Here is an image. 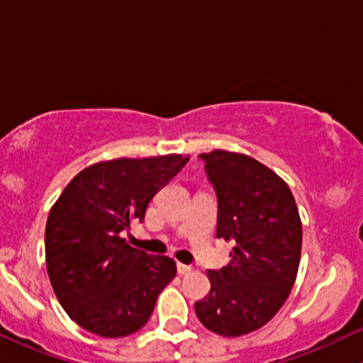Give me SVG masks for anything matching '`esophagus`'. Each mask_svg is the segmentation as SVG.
<instances>
[{"mask_svg":"<svg viewBox=\"0 0 363 363\" xmlns=\"http://www.w3.org/2000/svg\"><path fill=\"white\" fill-rule=\"evenodd\" d=\"M177 272H179V274H189L191 272H193V268H191V266L181 264V262H179V264H177Z\"/></svg>","mask_w":363,"mask_h":363,"instance_id":"esophagus-1","label":"esophagus"}]
</instances>
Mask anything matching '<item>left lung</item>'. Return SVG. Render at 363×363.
Segmentation results:
<instances>
[{
  "label": "left lung",
  "instance_id": "8db88e82",
  "mask_svg": "<svg viewBox=\"0 0 363 363\" xmlns=\"http://www.w3.org/2000/svg\"><path fill=\"white\" fill-rule=\"evenodd\" d=\"M218 196L216 237L234 240L230 262L208 272L210 294L194 303L201 324L216 335H249L269 323L297 278L302 222L289 184L244 153L199 155Z\"/></svg>",
  "mask_w": 363,
  "mask_h": 363
}]
</instances>
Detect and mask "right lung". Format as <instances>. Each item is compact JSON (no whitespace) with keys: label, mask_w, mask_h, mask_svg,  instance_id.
<instances>
[{"label":"right lung","mask_w":363,"mask_h":363,"mask_svg":"<svg viewBox=\"0 0 363 363\" xmlns=\"http://www.w3.org/2000/svg\"><path fill=\"white\" fill-rule=\"evenodd\" d=\"M189 155L112 158L91 164L62 189L45 223V264L57 301L78 326L123 338L148 323L176 261L131 247L121 232L145 218Z\"/></svg>","instance_id":"right-lung-1"}]
</instances>
